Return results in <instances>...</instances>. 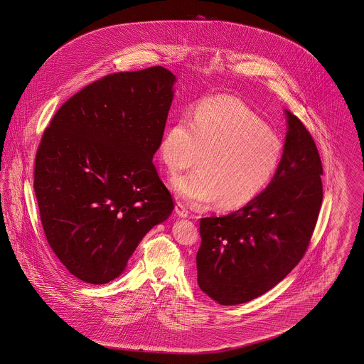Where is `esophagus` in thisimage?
Here are the masks:
<instances>
[{"label":"esophagus","mask_w":364,"mask_h":364,"mask_svg":"<svg viewBox=\"0 0 364 364\" xmlns=\"http://www.w3.org/2000/svg\"><path fill=\"white\" fill-rule=\"evenodd\" d=\"M176 214H177L178 217H183V218H184V217H187V215L190 214V211H188V208H186L183 203L178 202V203L176 205Z\"/></svg>","instance_id":"esophagus-1"}]
</instances>
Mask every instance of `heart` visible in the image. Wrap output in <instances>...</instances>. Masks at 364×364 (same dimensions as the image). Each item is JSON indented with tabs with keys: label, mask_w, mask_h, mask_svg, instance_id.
<instances>
[{
	"label": "heart",
	"mask_w": 364,
	"mask_h": 364,
	"mask_svg": "<svg viewBox=\"0 0 364 364\" xmlns=\"http://www.w3.org/2000/svg\"><path fill=\"white\" fill-rule=\"evenodd\" d=\"M284 151L282 139L232 97L202 101L192 119L180 114L165 129L159 144L162 161L172 173L200 161V169L172 180L176 195L188 205L217 199V206L224 210L242 208L266 190L277 174Z\"/></svg>",
	"instance_id": "1"
}]
</instances>
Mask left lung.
I'll use <instances>...</instances> for the list:
<instances>
[{
    "instance_id": "1",
    "label": "left lung",
    "mask_w": 364,
    "mask_h": 364,
    "mask_svg": "<svg viewBox=\"0 0 364 364\" xmlns=\"http://www.w3.org/2000/svg\"><path fill=\"white\" fill-rule=\"evenodd\" d=\"M277 174L247 206L200 218V289L223 306L250 301L287 277L304 257L322 206V162L311 134L287 110Z\"/></svg>"
}]
</instances>
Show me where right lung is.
Returning <instances> with one entry per match:
<instances>
[{
  "label": "right lung",
  "instance_id": "1",
  "mask_svg": "<svg viewBox=\"0 0 364 364\" xmlns=\"http://www.w3.org/2000/svg\"><path fill=\"white\" fill-rule=\"evenodd\" d=\"M174 80L164 67L106 75L61 105L42 135L34 191L45 236L85 282L119 277L174 208L153 162Z\"/></svg>",
  "mask_w": 364,
  "mask_h": 364
}]
</instances>
